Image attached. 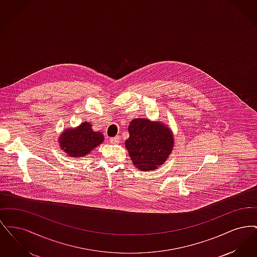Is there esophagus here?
I'll return each mask as SVG.
<instances>
[{"label": "esophagus", "instance_id": "34e87169", "mask_svg": "<svg viewBox=\"0 0 257 257\" xmlns=\"http://www.w3.org/2000/svg\"><path fill=\"white\" fill-rule=\"evenodd\" d=\"M120 142V138L119 137H113V138H110V143L111 145H118Z\"/></svg>", "mask_w": 257, "mask_h": 257}]
</instances>
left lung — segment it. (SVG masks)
Listing matches in <instances>:
<instances>
[{
  "label": "left lung",
  "mask_w": 257,
  "mask_h": 257,
  "mask_svg": "<svg viewBox=\"0 0 257 257\" xmlns=\"http://www.w3.org/2000/svg\"><path fill=\"white\" fill-rule=\"evenodd\" d=\"M125 147L135 167L141 171L157 170L168 160L174 147L171 128L161 121L134 118L128 126Z\"/></svg>",
  "instance_id": "1"
}]
</instances>
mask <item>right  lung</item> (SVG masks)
<instances>
[{"mask_svg":"<svg viewBox=\"0 0 257 257\" xmlns=\"http://www.w3.org/2000/svg\"><path fill=\"white\" fill-rule=\"evenodd\" d=\"M104 142V136L92 130L90 122L81 123L75 128H67L59 137L61 150L71 158L85 157Z\"/></svg>","mask_w":257,"mask_h":257,"instance_id":"add662e5","label":"right lung"}]
</instances>
